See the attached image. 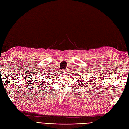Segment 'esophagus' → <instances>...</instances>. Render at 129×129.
I'll return each mask as SVG.
<instances>
[{
  "instance_id": "1",
  "label": "esophagus",
  "mask_w": 129,
  "mask_h": 129,
  "mask_svg": "<svg viewBox=\"0 0 129 129\" xmlns=\"http://www.w3.org/2000/svg\"><path fill=\"white\" fill-rule=\"evenodd\" d=\"M61 72L62 73H64L65 71H64V70H61Z\"/></svg>"
}]
</instances>
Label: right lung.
<instances>
[{"label":"right lung","instance_id":"obj_1","mask_svg":"<svg viewBox=\"0 0 129 129\" xmlns=\"http://www.w3.org/2000/svg\"><path fill=\"white\" fill-rule=\"evenodd\" d=\"M47 77V78H45V80H43V81H45V82H43L42 83V85H43V84H45V83H43L44 82L46 83V82H47V81H48V79H49V78H51V76H47V77Z\"/></svg>","mask_w":129,"mask_h":129}]
</instances>
